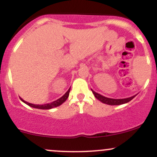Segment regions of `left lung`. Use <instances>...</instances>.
<instances>
[{
    "label": "left lung",
    "instance_id": "obj_1",
    "mask_svg": "<svg viewBox=\"0 0 157 157\" xmlns=\"http://www.w3.org/2000/svg\"><path fill=\"white\" fill-rule=\"evenodd\" d=\"M92 91V93L94 95V97H96L97 100H100V102H102V103L107 104V105H122V104H125L128 102L129 101H131L132 99H134L136 95H134L133 97H128V98H124V99H113V98H109V97H106L102 96V95L100 94L95 92L94 91Z\"/></svg>",
    "mask_w": 157,
    "mask_h": 157
}]
</instances>
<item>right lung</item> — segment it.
Masks as SVG:
<instances>
[{"mask_svg": "<svg viewBox=\"0 0 157 157\" xmlns=\"http://www.w3.org/2000/svg\"><path fill=\"white\" fill-rule=\"evenodd\" d=\"M71 89V88H70ZM70 89L66 91V94L63 95V97H61L60 98H59L58 100H55V101H53L52 102H50V103H47V104H44V105H37V104H32V103H29V102H26L25 100H23L22 98H21V101H23L24 103H26V105L31 106L32 108H35V109H53V108L57 107V106L60 105L61 104H63V102L67 100V98L68 97V95H69V92H70Z\"/></svg>", "mask_w": 157, "mask_h": 157, "instance_id": "right-lung-1", "label": "right lung"}]
</instances>
